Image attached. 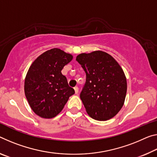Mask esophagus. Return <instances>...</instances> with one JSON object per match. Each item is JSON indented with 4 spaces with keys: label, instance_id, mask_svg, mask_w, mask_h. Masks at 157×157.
<instances>
[{
    "label": "esophagus",
    "instance_id": "34e87169",
    "mask_svg": "<svg viewBox=\"0 0 157 157\" xmlns=\"http://www.w3.org/2000/svg\"><path fill=\"white\" fill-rule=\"evenodd\" d=\"M74 90H75V92L76 94H78V91H79V89H78V86H75V87H74Z\"/></svg>",
    "mask_w": 157,
    "mask_h": 157
}]
</instances>
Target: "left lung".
<instances>
[{"label":"left lung","instance_id":"1","mask_svg":"<svg viewBox=\"0 0 157 157\" xmlns=\"http://www.w3.org/2000/svg\"><path fill=\"white\" fill-rule=\"evenodd\" d=\"M76 61L86 73L80 98L86 113L98 121L114 117L122 108L127 90L122 68L113 56L103 51L80 54Z\"/></svg>","mask_w":157,"mask_h":157}]
</instances>
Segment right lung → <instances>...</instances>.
Listing matches in <instances>:
<instances>
[{"label":"right lung","mask_w":157,"mask_h":157,"mask_svg":"<svg viewBox=\"0 0 157 157\" xmlns=\"http://www.w3.org/2000/svg\"><path fill=\"white\" fill-rule=\"evenodd\" d=\"M73 58L71 54L54 48L40 55L30 66L25 78V96L32 110L40 117H56L75 94L61 73Z\"/></svg>","instance_id":"right-lung-1"}]
</instances>
